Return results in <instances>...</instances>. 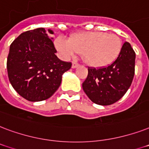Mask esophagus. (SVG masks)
<instances>
[{
    "instance_id": "esophagus-1",
    "label": "esophagus",
    "mask_w": 149,
    "mask_h": 149,
    "mask_svg": "<svg viewBox=\"0 0 149 149\" xmlns=\"http://www.w3.org/2000/svg\"><path fill=\"white\" fill-rule=\"evenodd\" d=\"M79 66V64L78 63H76V62H73L72 63V68H78Z\"/></svg>"
}]
</instances>
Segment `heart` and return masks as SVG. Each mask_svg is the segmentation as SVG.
I'll list each match as a JSON object with an SVG mask.
<instances>
[{"label":"heart","instance_id":"1","mask_svg":"<svg viewBox=\"0 0 149 149\" xmlns=\"http://www.w3.org/2000/svg\"><path fill=\"white\" fill-rule=\"evenodd\" d=\"M55 47L65 59L82 54L84 61L88 66L102 68L113 64L120 54L122 41L116 34L103 32H86L72 36L70 40L58 37Z\"/></svg>","mask_w":149,"mask_h":149}]
</instances>
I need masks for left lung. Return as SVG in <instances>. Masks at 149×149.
Segmentation results:
<instances>
[{
    "mask_svg": "<svg viewBox=\"0 0 149 149\" xmlns=\"http://www.w3.org/2000/svg\"><path fill=\"white\" fill-rule=\"evenodd\" d=\"M135 66V53L125 42L120 56L110 65L88 68V76L82 83L83 90L91 101L108 106L120 100L131 86Z\"/></svg>",
    "mask_w": 149,
    "mask_h": 149,
    "instance_id": "8db88e82",
    "label": "left lung"
}]
</instances>
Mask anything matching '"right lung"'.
Listing matches in <instances>:
<instances>
[{"label": "right lung", "instance_id": "add662e5", "mask_svg": "<svg viewBox=\"0 0 149 149\" xmlns=\"http://www.w3.org/2000/svg\"><path fill=\"white\" fill-rule=\"evenodd\" d=\"M49 34L54 32L48 29ZM43 28L22 33L10 46L7 69L15 90L25 100L39 102L54 95L61 85L62 74L71 68L62 61Z\"/></svg>", "mask_w": 149, "mask_h": 149}]
</instances>
